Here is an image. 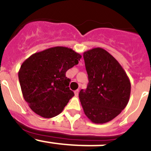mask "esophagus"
<instances>
[{
	"label": "esophagus",
	"instance_id": "esophagus-1",
	"mask_svg": "<svg viewBox=\"0 0 151 151\" xmlns=\"http://www.w3.org/2000/svg\"><path fill=\"white\" fill-rule=\"evenodd\" d=\"M78 92H79V91H78V90H76V91H74L75 95L78 96Z\"/></svg>",
	"mask_w": 151,
	"mask_h": 151
}]
</instances>
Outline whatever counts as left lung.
Masks as SVG:
<instances>
[{
    "mask_svg": "<svg viewBox=\"0 0 151 151\" xmlns=\"http://www.w3.org/2000/svg\"><path fill=\"white\" fill-rule=\"evenodd\" d=\"M88 76L86 90L78 97L85 116L96 124L116 117L129 103L131 82L119 63L104 49L95 47L84 52Z\"/></svg>",
    "mask_w": 151,
    "mask_h": 151,
    "instance_id": "8db88e82",
    "label": "left lung"
}]
</instances>
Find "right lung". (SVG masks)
<instances>
[{
  "instance_id": "add662e5",
  "label": "right lung",
  "mask_w": 151,
  "mask_h": 151,
  "mask_svg": "<svg viewBox=\"0 0 151 151\" xmlns=\"http://www.w3.org/2000/svg\"><path fill=\"white\" fill-rule=\"evenodd\" d=\"M81 57L73 49L58 46L35 53L22 63L19 81L31 110L44 118L54 117L63 110L74 96L66 73Z\"/></svg>"
}]
</instances>
